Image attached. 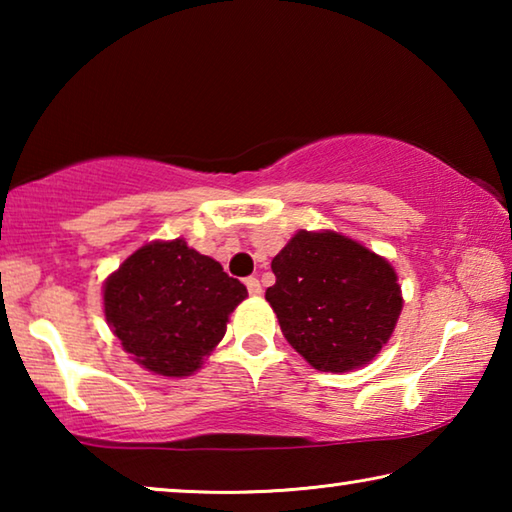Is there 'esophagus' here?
<instances>
[{"instance_id": "34e87169", "label": "esophagus", "mask_w": 512, "mask_h": 512, "mask_svg": "<svg viewBox=\"0 0 512 512\" xmlns=\"http://www.w3.org/2000/svg\"><path fill=\"white\" fill-rule=\"evenodd\" d=\"M246 289H248L250 296H262V284H259V280H257L255 275L246 277Z\"/></svg>"}]
</instances>
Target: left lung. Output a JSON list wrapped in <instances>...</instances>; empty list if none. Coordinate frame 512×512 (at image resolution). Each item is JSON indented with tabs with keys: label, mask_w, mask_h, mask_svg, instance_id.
Instances as JSON below:
<instances>
[{
	"label": "left lung",
	"mask_w": 512,
	"mask_h": 512,
	"mask_svg": "<svg viewBox=\"0 0 512 512\" xmlns=\"http://www.w3.org/2000/svg\"><path fill=\"white\" fill-rule=\"evenodd\" d=\"M266 289L284 339L309 366L350 372L391 341L404 298L386 257L336 230H298Z\"/></svg>",
	"instance_id": "8db88e82"
}]
</instances>
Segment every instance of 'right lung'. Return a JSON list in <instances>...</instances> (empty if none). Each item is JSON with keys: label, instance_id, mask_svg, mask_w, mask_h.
<instances>
[{"label": "right lung", "instance_id": "right-lung-1", "mask_svg": "<svg viewBox=\"0 0 512 512\" xmlns=\"http://www.w3.org/2000/svg\"><path fill=\"white\" fill-rule=\"evenodd\" d=\"M244 284L183 237L137 248L103 282V314L135 363L160 377H189L221 343Z\"/></svg>", "mask_w": 512, "mask_h": 512}]
</instances>
